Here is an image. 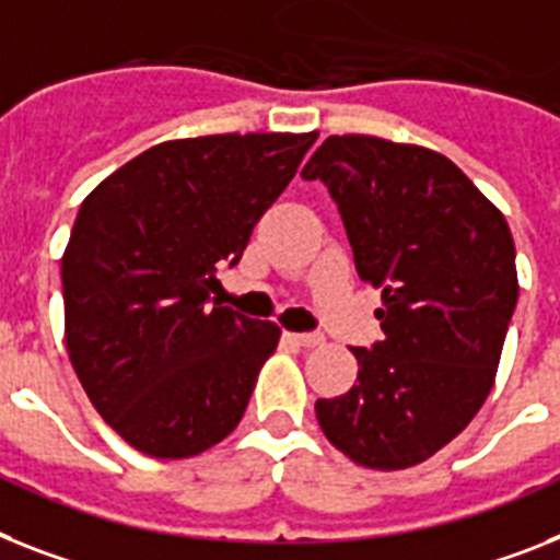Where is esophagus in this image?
<instances>
[{
	"instance_id": "esophagus-1",
	"label": "esophagus",
	"mask_w": 560,
	"mask_h": 560,
	"mask_svg": "<svg viewBox=\"0 0 560 560\" xmlns=\"http://www.w3.org/2000/svg\"><path fill=\"white\" fill-rule=\"evenodd\" d=\"M285 337H289L291 343H298V346H306V349H312V346H320L326 337L323 335H298V331H285Z\"/></svg>"
}]
</instances>
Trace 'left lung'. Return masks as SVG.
I'll use <instances>...</instances> for the list:
<instances>
[{
  "mask_svg": "<svg viewBox=\"0 0 560 560\" xmlns=\"http://www.w3.org/2000/svg\"><path fill=\"white\" fill-rule=\"evenodd\" d=\"M340 208L383 340L352 349L358 383L314 412L354 464L409 469L469 427L495 383L518 303L512 231L452 160L366 133L329 137L303 168Z\"/></svg>",
  "mask_w": 560,
  "mask_h": 560,
  "instance_id": "left-lung-1",
  "label": "left lung"
}]
</instances>
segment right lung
I'll use <instances>...</instances> for the list:
<instances>
[{"mask_svg":"<svg viewBox=\"0 0 560 560\" xmlns=\"http://www.w3.org/2000/svg\"><path fill=\"white\" fill-rule=\"evenodd\" d=\"M314 140L160 142L82 200L62 254L68 358L96 412L142 455H200L246 412L280 326L220 306L211 291Z\"/></svg>","mask_w":560,"mask_h":560,"instance_id":"add662e5","label":"right lung"}]
</instances>
